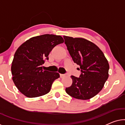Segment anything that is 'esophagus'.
<instances>
[{
    "instance_id": "34e87169",
    "label": "esophagus",
    "mask_w": 125,
    "mask_h": 125,
    "mask_svg": "<svg viewBox=\"0 0 125 125\" xmlns=\"http://www.w3.org/2000/svg\"><path fill=\"white\" fill-rule=\"evenodd\" d=\"M60 76L61 78H62V77H64L65 76V74H60Z\"/></svg>"
}]
</instances>
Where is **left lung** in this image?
I'll return each instance as SVG.
<instances>
[{"instance_id": "8db88e82", "label": "left lung", "mask_w": 125, "mask_h": 125, "mask_svg": "<svg viewBox=\"0 0 125 125\" xmlns=\"http://www.w3.org/2000/svg\"><path fill=\"white\" fill-rule=\"evenodd\" d=\"M64 39L70 55L81 72L80 77L71 76L72 84L65 91L74 98L89 100L102 90L108 78V61L102 51L90 41L66 36Z\"/></svg>"}]
</instances>
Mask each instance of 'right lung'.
I'll return each mask as SVG.
<instances>
[{
  "instance_id": "obj_1",
  "label": "right lung",
  "mask_w": 125,
  "mask_h": 125,
  "mask_svg": "<svg viewBox=\"0 0 125 125\" xmlns=\"http://www.w3.org/2000/svg\"><path fill=\"white\" fill-rule=\"evenodd\" d=\"M64 42L61 36L45 34L31 37L17 49L11 65L12 80L25 96L40 97L50 91L60 74L43 71L42 65L52 49Z\"/></svg>"
}]
</instances>
